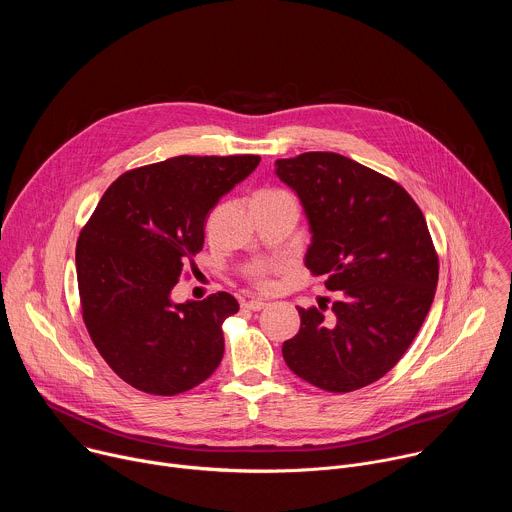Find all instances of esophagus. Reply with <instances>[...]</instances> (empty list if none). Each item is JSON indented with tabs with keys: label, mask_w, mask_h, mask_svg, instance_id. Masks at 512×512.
I'll list each match as a JSON object with an SVG mask.
<instances>
[{
	"label": "esophagus",
	"mask_w": 512,
	"mask_h": 512,
	"mask_svg": "<svg viewBox=\"0 0 512 512\" xmlns=\"http://www.w3.org/2000/svg\"><path fill=\"white\" fill-rule=\"evenodd\" d=\"M265 306H267V304L261 302V300H249V302L243 304V308H245V310H251V312H259V310H263Z\"/></svg>",
	"instance_id": "obj_1"
}]
</instances>
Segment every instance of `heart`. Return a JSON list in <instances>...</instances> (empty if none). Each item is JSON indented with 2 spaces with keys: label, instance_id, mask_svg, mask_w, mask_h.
<instances>
[{
  "label": "heart",
  "instance_id": "heart-1",
  "mask_svg": "<svg viewBox=\"0 0 512 512\" xmlns=\"http://www.w3.org/2000/svg\"><path fill=\"white\" fill-rule=\"evenodd\" d=\"M251 281H253V285H255V287H259V289H269V287H271L269 269H265V267L255 269V271L251 273Z\"/></svg>",
  "mask_w": 512,
  "mask_h": 512
}]
</instances>
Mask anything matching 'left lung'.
Wrapping results in <instances>:
<instances>
[{"mask_svg": "<svg viewBox=\"0 0 512 512\" xmlns=\"http://www.w3.org/2000/svg\"><path fill=\"white\" fill-rule=\"evenodd\" d=\"M275 168L308 214L306 267L338 296L330 314L298 308L302 326L283 358L328 393L367 387L401 360L431 308L440 261L425 216L401 184L334 152Z\"/></svg>", "mask_w": 512, "mask_h": 512, "instance_id": "8db88e82", "label": "left lung"}]
</instances>
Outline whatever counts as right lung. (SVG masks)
<instances>
[{"mask_svg": "<svg viewBox=\"0 0 512 512\" xmlns=\"http://www.w3.org/2000/svg\"><path fill=\"white\" fill-rule=\"evenodd\" d=\"M259 156H178L121 174L77 243L83 320L105 362L127 385L178 395L206 381L225 354L227 294L174 304L170 291L204 245L210 208Z\"/></svg>", "mask_w": 512, "mask_h": 512, "instance_id": "obj_1", "label": "right lung"}]
</instances>
